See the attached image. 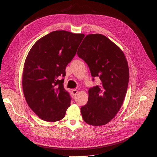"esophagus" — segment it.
<instances>
[{
    "label": "esophagus",
    "instance_id": "1",
    "mask_svg": "<svg viewBox=\"0 0 157 157\" xmlns=\"http://www.w3.org/2000/svg\"><path fill=\"white\" fill-rule=\"evenodd\" d=\"M72 93H73V94H74V95H75V94H76L78 93V91L77 90V89H73L72 90Z\"/></svg>",
    "mask_w": 157,
    "mask_h": 157
}]
</instances>
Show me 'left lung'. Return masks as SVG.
Returning a JSON list of instances; mask_svg holds the SVG:
<instances>
[{
  "label": "left lung",
  "instance_id": "8db88e82",
  "mask_svg": "<svg viewBox=\"0 0 157 157\" xmlns=\"http://www.w3.org/2000/svg\"><path fill=\"white\" fill-rule=\"evenodd\" d=\"M77 54L88 65L93 77L102 83L89 89L87 103L81 107L83 120L93 126L109 123L122 105L127 90L129 70L122 50L102 34L86 35Z\"/></svg>",
  "mask_w": 157,
  "mask_h": 157
}]
</instances>
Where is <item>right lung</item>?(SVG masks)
<instances>
[{"label": "right lung", "instance_id": "add662e5", "mask_svg": "<svg viewBox=\"0 0 157 157\" xmlns=\"http://www.w3.org/2000/svg\"><path fill=\"white\" fill-rule=\"evenodd\" d=\"M83 33L52 32L37 40L29 51L22 73V87L30 108L42 120L64 117L71 98L63 87L66 67L76 53Z\"/></svg>", "mask_w": 157, "mask_h": 157}]
</instances>
